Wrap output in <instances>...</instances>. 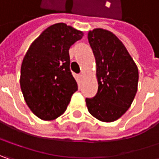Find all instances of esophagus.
I'll return each instance as SVG.
<instances>
[{
    "label": "esophagus",
    "instance_id": "esophagus-1",
    "mask_svg": "<svg viewBox=\"0 0 159 159\" xmlns=\"http://www.w3.org/2000/svg\"><path fill=\"white\" fill-rule=\"evenodd\" d=\"M84 75L83 73H82V74H80V75H79V77L81 78V79H83V78H84Z\"/></svg>",
    "mask_w": 159,
    "mask_h": 159
}]
</instances>
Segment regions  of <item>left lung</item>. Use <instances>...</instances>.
Here are the masks:
<instances>
[{"mask_svg": "<svg viewBox=\"0 0 159 159\" xmlns=\"http://www.w3.org/2000/svg\"><path fill=\"white\" fill-rule=\"evenodd\" d=\"M88 41L96 61L98 93L85 100L87 108L98 120L114 122L134 101L138 89V67L112 32L95 28L88 32Z\"/></svg>", "mask_w": 159, "mask_h": 159, "instance_id": "left-lung-1", "label": "left lung"}]
</instances>
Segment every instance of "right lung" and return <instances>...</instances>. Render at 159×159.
<instances>
[{
  "mask_svg": "<svg viewBox=\"0 0 159 159\" xmlns=\"http://www.w3.org/2000/svg\"><path fill=\"white\" fill-rule=\"evenodd\" d=\"M83 35L71 25L57 23L46 28L25 53L20 88L25 103L39 118L51 121L59 117L77 91L69 68L68 50Z\"/></svg>",
  "mask_w": 159,
  "mask_h": 159,
  "instance_id": "right-lung-1",
  "label": "right lung"
}]
</instances>
